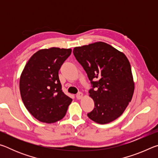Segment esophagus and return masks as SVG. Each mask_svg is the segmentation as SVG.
<instances>
[{
    "mask_svg": "<svg viewBox=\"0 0 158 158\" xmlns=\"http://www.w3.org/2000/svg\"><path fill=\"white\" fill-rule=\"evenodd\" d=\"M82 97H83V93H81V92L78 93L76 95V98L77 99V100H80V99H81Z\"/></svg>",
    "mask_w": 158,
    "mask_h": 158,
    "instance_id": "1",
    "label": "esophagus"
}]
</instances>
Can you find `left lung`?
<instances>
[{
	"instance_id": "left-lung-1",
	"label": "left lung",
	"mask_w": 158,
	"mask_h": 158,
	"mask_svg": "<svg viewBox=\"0 0 158 158\" xmlns=\"http://www.w3.org/2000/svg\"><path fill=\"white\" fill-rule=\"evenodd\" d=\"M73 53L91 84L89 93L95 107L87 116L100 124L116 120L132 100L135 89L127 57L102 42L75 47Z\"/></svg>"
}]
</instances>
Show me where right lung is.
I'll use <instances>...</instances> for the list:
<instances>
[{
	"label": "right lung",
	"instance_id": "obj_1",
	"mask_svg": "<svg viewBox=\"0 0 158 158\" xmlns=\"http://www.w3.org/2000/svg\"><path fill=\"white\" fill-rule=\"evenodd\" d=\"M71 49H41L29 59L19 81L26 108L38 121L52 123L62 119L73 99L63 92L58 70L71 54Z\"/></svg>",
	"mask_w": 158,
	"mask_h": 158
}]
</instances>
